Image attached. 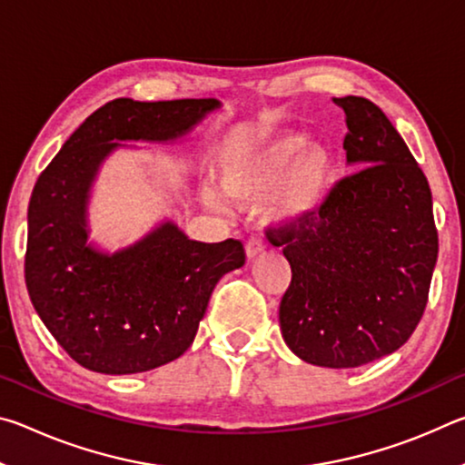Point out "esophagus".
Listing matches in <instances>:
<instances>
[{"mask_svg":"<svg viewBox=\"0 0 465 465\" xmlns=\"http://www.w3.org/2000/svg\"><path fill=\"white\" fill-rule=\"evenodd\" d=\"M262 250H264V243L261 240L252 238V240L246 242V256H248V261H254L256 256H261Z\"/></svg>","mask_w":465,"mask_h":465,"instance_id":"obj_1","label":"esophagus"}]
</instances>
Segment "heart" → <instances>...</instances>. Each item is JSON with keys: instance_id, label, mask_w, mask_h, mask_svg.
I'll list each match as a JSON object with an SVG mask.
<instances>
[{"instance_id": "heart-1", "label": "heart", "mask_w": 465, "mask_h": 465, "mask_svg": "<svg viewBox=\"0 0 465 465\" xmlns=\"http://www.w3.org/2000/svg\"><path fill=\"white\" fill-rule=\"evenodd\" d=\"M334 178V155L303 133H269L227 152L217 163V180L227 199L246 204L269 196L266 215L279 223H299L324 204ZM204 203L219 207L217 191L204 188Z\"/></svg>"}]
</instances>
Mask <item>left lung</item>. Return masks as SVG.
I'll return each mask as SVG.
<instances>
[{
    "label": "left lung",
    "mask_w": 465,
    "mask_h": 465,
    "mask_svg": "<svg viewBox=\"0 0 465 465\" xmlns=\"http://www.w3.org/2000/svg\"><path fill=\"white\" fill-rule=\"evenodd\" d=\"M346 163L313 217L269 230L291 264L282 338L305 363L349 369L398 351L427 308L439 238L432 196L411 149L371 100L334 98Z\"/></svg>",
    "instance_id": "8db88e82"
}]
</instances>
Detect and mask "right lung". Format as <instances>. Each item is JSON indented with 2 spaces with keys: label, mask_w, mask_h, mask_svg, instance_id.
<instances>
[{
  "label": "right lung",
  "mask_w": 465,
  "mask_h": 465,
  "mask_svg": "<svg viewBox=\"0 0 465 465\" xmlns=\"http://www.w3.org/2000/svg\"><path fill=\"white\" fill-rule=\"evenodd\" d=\"M219 108L215 98L113 100L75 129L36 180L28 295L54 341L90 371L143 373L178 359L219 279L246 262L242 242L188 240L172 222L113 254L88 242L90 193L106 157L127 147L123 141H176Z\"/></svg>",
  "instance_id": "obj_1"
}]
</instances>
